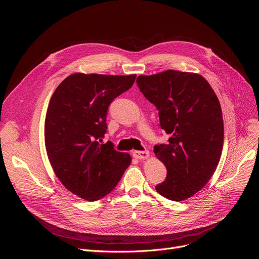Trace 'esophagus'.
Instances as JSON below:
<instances>
[{
    "label": "esophagus",
    "mask_w": 259,
    "mask_h": 259,
    "mask_svg": "<svg viewBox=\"0 0 259 259\" xmlns=\"http://www.w3.org/2000/svg\"><path fill=\"white\" fill-rule=\"evenodd\" d=\"M133 157H135L137 159H145L149 156V151L145 150V151H133L132 152Z\"/></svg>",
    "instance_id": "34e87169"
}]
</instances>
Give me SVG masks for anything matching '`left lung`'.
I'll return each mask as SVG.
<instances>
[{
  "label": "left lung",
  "instance_id": "left-lung-1",
  "mask_svg": "<svg viewBox=\"0 0 259 259\" xmlns=\"http://www.w3.org/2000/svg\"><path fill=\"white\" fill-rule=\"evenodd\" d=\"M138 86L158 110L160 128L170 135L154 153L167 168L156 185L164 197L181 201L205 186L219 165L224 146V120L219 99L199 74L167 70L140 75Z\"/></svg>",
  "mask_w": 259,
  "mask_h": 259
}]
</instances>
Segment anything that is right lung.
Returning a JSON list of instances; mask_svg holds the SVG:
<instances>
[{"mask_svg":"<svg viewBox=\"0 0 259 259\" xmlns=\"http://www.w3.org/2000/svg\"><path fill=\"white\" fill-rule=\"evenodd\" d=\"M135 77L75 73L52 95L45 119L48 158L61 183L80 198L95 201L110 193L130 165L128 153L101 143L109 105Z\"/></svg>","mask_w":259,"mask_h":259,"instance_id":"right-lung-1","label":"right lung"}]
</instances>
